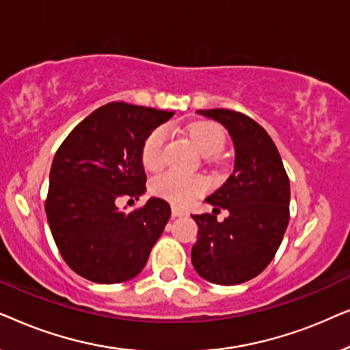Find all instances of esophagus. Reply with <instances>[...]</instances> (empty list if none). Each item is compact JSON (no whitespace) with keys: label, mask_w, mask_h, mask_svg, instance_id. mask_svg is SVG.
Here are the masks:
<instances>
[{"label":"esophagus","mask_w":350,"mask_h":350,"mask_svg":"<svg viewBox=\"0 0 350 350\" xmlns=\"http://www.w3.org/2000/svg\"><path fill=\"white\" fill-rule=\"evenodd\" d=\"M188 212H185V210H181L178 207H172V217L174 218H178V217H186Z\"/></svg>","instance_id":"1"}]
</instances>
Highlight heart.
Here are the masks:
<instances>
[{
	"instance_id": "obj_1",
	"label": "heart",
	"mask_w": 350,
	"mask_h": 350,
	"mask_svg": "<svg viewBox=\"0 0 350 350\" xmlns=\"http://www.w3.org/2000/svg\"><path fill=\"white\" fill-rule=\"evenodd\" d=\"M189 140L204 154H217L226 143V131L215 122H196L188 129ZM167 142L165 127H156L142 143L140 157L146 170L156 172L164 165V148ZM208 181L200 174H180L169 170L152 178L150 189L156 198L169 200L174 205H186L205 193Z\"/></svg>"
}]
</instances>
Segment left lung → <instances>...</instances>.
Listing matches in <instances>:
<instances>
[{"label":"left lung","mask_w":350,"mask_h":350,"mask_svg":"<svg viewBox=\"0 0 350 350\" xmlns=\"http://www.w3.org/2000/svg\"><path fill=\"white\" fill-rule=\"evenodd\" d=\"M198 113L228 129L236 165L226 183L205 199L213 215H193L199 232L191 261L212 284H243L265 271L280 247L290 219V180L277 146L256 121L226 108ZM221 208L230 215L218 222Z\"/></svg>","instance_id":"left-lung-1"}]
</instances>
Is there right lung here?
<instances>
[{
    "instance_id": "1",
    "label": "right lung",
    "mask_w": 350,
    "mask_h": 350,
    "mask_svg": "<svg viewBox=\"0 0 350 350\" xmlns=\"http://www.w3.org/2000/svg\"><path fill=\"white\" fill-rule=\"evenodd\" d=\"M174 116L124 102L103 105L62 142L52 161L46 215L66 265L97 284L140 274L170 218V205L152 198L132 212L121 198L145 193L140 150L152 129Z\"/></svg>"
}]
</instances>
